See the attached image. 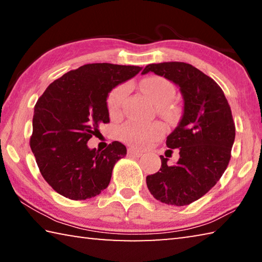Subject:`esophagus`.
I'll list each match as a JSON object with an SVG mask.
<instances>
[{
	"label": "esophagus",
	"instance_id": "1",
	"mask_svg": "<svg viewBox=\"0 0 262 262\" xmlns=\"http://www.w3.org/2000/svg\"><path fill=\"white\" fill-rule=\"evenodd\" d=\"M128 154L132 155V156H134V157H141L142 155H143V152L140 151V150H136V149H133V148L128 149Z\"/></svg>",
	"mask_w": 262,
	"mask_h": 262
}]
</instances>
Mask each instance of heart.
I'll return each mask as SVG.
<instances>
[{
	"instance_id": "obj_1",
	"label": "heart",
	"mask_w": 262,
	"mask_h": 262,
	"mask_svg": "<svg viewBox=\"0 0 262 262\" xmlns=\"http://www.w3.org/2000/svg\"><path fill=\"white\" fill-rule=\"evenodd\" d=\"M141 89L148 99L156 106H166L174 99L176 89L173 84L163 77H149L141 83ZM128 92L127 85H119L111 91L107 98V107L111 113L120 108ZM165 129L162 123L155 122L142 125L137 122H128L120 129L121 139L136 147H145L161 137Z\"/></svg>"
}]
</instances>
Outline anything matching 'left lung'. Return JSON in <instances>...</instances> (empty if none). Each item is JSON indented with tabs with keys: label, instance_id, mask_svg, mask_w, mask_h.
Returning <instances> with one entry per match:
<instances>
[{
	"label": "left lung",
	"instance_id": "8db88e82",
	"mask_svg": "<svg viewBox=\"0 0 262 262\" xmlns=\"http://www.w3.org/2000/svg\"><path fill=\"white\" fill-rule=\"evenodd\" d=\"M155 73L179 86L183 115L167 136L166 145L179 149V159L147 177L155 199L166 205L187 206L214 187L227 170L236 128L230 105L219 84L201 70L185 62L148 64L142 74ZM171 151V150H170Z\"/></svg>",
	"mask_w": 262,
	"mask_h": 262
}]
</instances>
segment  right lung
Wrapping results in <instances>:
<instances>
[{
  "label": "right lung",
  "mask_w": 262,
  "mask_h": 262,
  "mask_svg": "<svg viewBox=\"0 0 262 262\" xmlns=\"http://www.w3.org/2000/svg\"><path fill=\"white\" fill-rule=\"evenodd\" d=\"M142 67L84 64L51 83L33 113L31 150L52 188L72 200L94 198L107 187L112 170L127 149L114 141L103 151L88 147L101 123L110 122L107 97L112 89Z\"/></svg>",
  "instance_id": "right-lung-1"
}]
</instances>
